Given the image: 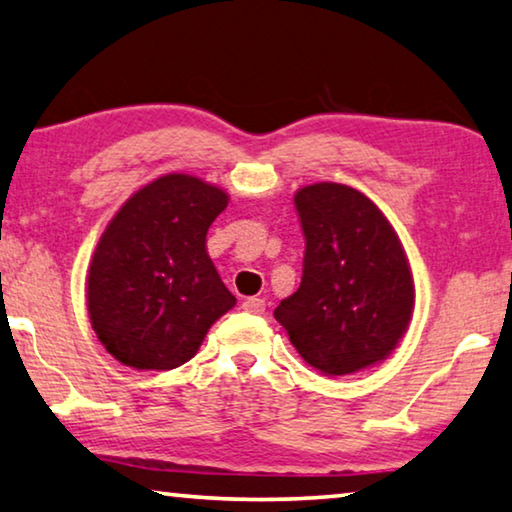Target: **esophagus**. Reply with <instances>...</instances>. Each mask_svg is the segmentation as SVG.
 <instances>
[{
    "instance_id": "obj_1",
    "label": "esophagus",
    "mask_w": 512,
    "mask_h": 512,
    "mask_svg": "<svg viewBox=\"0 0 512 512\" xmlns=\"http://www.w3.org/2000/svg\"><path fill=\"white\" fill-rule=\"evenodd\" d=\"M243 310L246 312H250V314H262L264 310H266V303H264V298H246L243 300Z\"/></svg>"
}]
</instances>
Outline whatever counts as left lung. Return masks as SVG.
I'll return each mask as SVG.
<instances>
[{
	"label": "left lung",
	"mask_w": 512,
	"mask_h": 512,
	"mask_svg": "<svg viewBox=\"0 0 512 512\" xmlns=\"http://www.w3.org/2000/svg\"><path fill=\"white\" fill-rule=\"evenodd\" d=\"M303 280L273 316L310 367L346 376L385 360L408 330L415 282L383 212L346 184L303 186Z\"/></svg>",
	"instance_id": "left-lung-1"
}]
</instances>
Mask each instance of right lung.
<instances>
[{
  "mask_svg": "<svg viewBox=\"0 0 512 512\" xmlns=\"http://www.w3.org/2000/svg\"><path fill=\"white\" fill-rule=\"evenodd\" d=\"M230 196L193 175L143 186L111 218L86 280L97 339L125 367L189 362L234 298L207 255V230Z\"/></svg>",
  "mask_w": 512,
  "mask_h": 512,
  "instance_id": "1",
  "label": "right lung"
}]
</instances>
